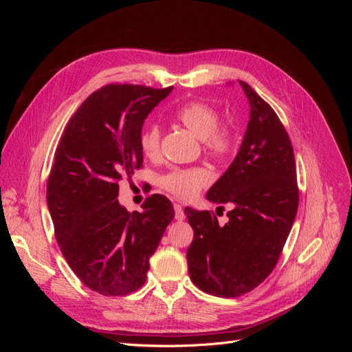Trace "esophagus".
<instances>
[{
    "label": "esophagus",
    "instance_id": "34e87169",
    "mask_svg": "<svg viewBox=\"0 0 352 352\" xmlns=\"http://www.w3.org/2000/svg\"><path fill=\"white\" fill-rule=\"evenodd\" d=\"M175 217L176 220H184L185 219V212H184V208L180 204H177V202H175Z\"/></svg>",
    "mask_w": 352,
    "mask_h": 352
}]
</instances>
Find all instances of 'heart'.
<instances>
[{
	"label": "heart",
	"mask_w": 352,
	"mask_h": 352,
	"mask_svg": "<svg viewBox=\"0 0 352 352\" xmlns=\"http://www.w3.org/2000/svg\"><path fill=\"white\" fill-rule=\"evenodd\" d=\"M177 123L185 126L202 141V148L216 162H225L236 148V132L233 127L220 123V113L202 101H189L175 111ZM162 129L155 123L146 124L140 135V148L145 157L154 158L160 151ZM210 180L202 167H175L162 175L158 185L167 192L180 198L194 197Z\"/></svg>",
	"instance_id": "heart-1"
}]
</instances>
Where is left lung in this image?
Masks as SVG:
<instances>
[{
    "label": "left lung",
    "mask_w": 352,
    "mask_h": 352,
    "mask_svg": "<svg viewBox=\"0 0 352 352\" xmlns=\"http://www.w3.org/2000/svg\"><path fill=\"white\" fill-rule=\"evenodd\" d=\"M251 114L236 158L207 199L233 204L219 225L212 211L185 208L194 239L186 258L190 280L207 294L235 298L273 272L298 210L296 166L289 136L278 114L248 83L239 80Z\"/></svg>",
    "instance_id": "1"
}]
</instances>
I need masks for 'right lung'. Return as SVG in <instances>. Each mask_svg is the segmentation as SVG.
I'll list each match as a JSON object with an SVG mask.
<instances>
[{"instance_id":"1","label":"right lung","mask_w":352,"mask_h":352,"mask_svg":"<svg viewBox=\"0 0 352 352\" xmlns=\"http://www.w3.org/2000/svg\"><path fill=\"white\" fill-rule=\"evenodd\" d=\"M172 88L105 85L72 116L56 150L47 182L56 239L80 282L105 296L145 283L150 257L175 217L164 195L148 197L142 212L117 201L120 180L142 167L144 120Z\"/></svg>"}]
</instances>
